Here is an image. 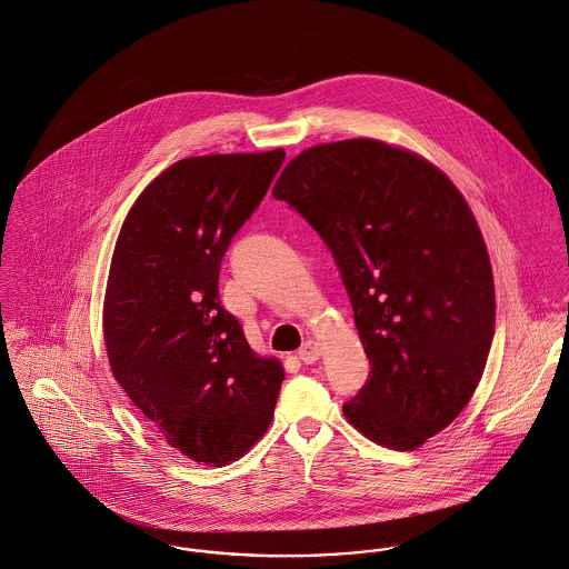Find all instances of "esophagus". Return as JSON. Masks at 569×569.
I'll use <instances>...</instances> for the list:
<instances>
[{
  "instance_id": "esophagus-1",
  "label": "esophagus",
  "mask_w": 569,
  "mask_h": 569,
  "mask_svg": "<svg viewBox=\"0 0 569 569\" xmlns=\"http://www.w3.org/2000/svg\"><path fill=\"white\" fill-rule=\"evenodd\" d=\"M299 359L303 361V363H313V361H318L320 359V355H322V349H320V345L316 342V340H307L303 342V347L299 349Z\"/></svg>"
}]
</instances>
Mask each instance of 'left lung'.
Instances as JSON below:
<instances>
[{"label": "left lung", "mask_w": 569, "mask_h": 569, "mask_svg": "<svg viewBox=\"0 0 569 569\" xmlns=\"http://www.w3.org/2000/svg\"><path fill=\"white\" fill-rule=\"evenodd\" d=\"M340 268L370 375L342 411L413 450L470 402L496 327L491 263L461 192L425 158L372 138L311 147L277 179Z\"/></svg>", "instance_id": "8db88e82"}]
</instances>
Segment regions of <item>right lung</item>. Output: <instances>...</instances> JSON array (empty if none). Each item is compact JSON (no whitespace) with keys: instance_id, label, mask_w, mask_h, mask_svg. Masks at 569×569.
I'll list each match as a JSON object with an SVG mask.
<instances>
[{"instance_id":"obj_1","label":"right lung","mask_w":569,"mask_h":569,"mask_svg":"<svg viewBox=\"0 0 569 569\" xmlns=\"http://www.w3.org/2000/svg\"><path fill=\"white\" fill-rule=\"evenodd\" d=\"M283 160V149L179 160L142 190L117 238L103 303L112 375L197 463L220 468L262 438L286 377L219 301L231 238Z\"/></svg>"}]
</instances>
